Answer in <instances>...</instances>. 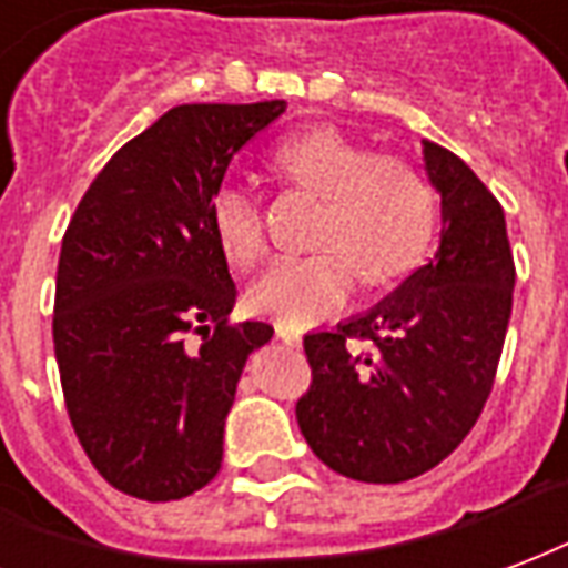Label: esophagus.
<instances>
[{
	"label": "esophagus",
	"instance_id": "34e87169",
	"mask_svg": "<svg viewBox=\"0 0 568 568\" xmlns=\"http://www.w3.org/2000/svg\"><path fill=\"white\" fill-rule=\"evenodd\" d=\"M275 335H278L281 342H287V345H300L302 335L296 329H290L287 324H275Z\"/></svg>",
	"mask_w": 568,
	"mask_h": 568
}]
</instances>
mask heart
I'll use <instances>...</instances> for the list:
<instances>
[{
    "mask_svg": "<svg viewBox=\"0 0 568 568\" xmlns=\"http://www.w3.org/2000/svg\"><path fill=\"white\" fill-rule=\"evenodd\" d=\"M272 165L290 187L324 199L308 256L268 263L247 290L251 308L281 324L308 326L345 308L359 275L387 287L424 263L436 235V190L415 163L372 153L338 130L317 126L281 144ZM211 230L233 266L266 247L263 211L247 190L223 184L211 196Z\"/></svg>",
    "mask_w": 568,
    "mask_h": 568,
    "instance_id": "b5f03b06",
    "label": "heart"
}]
</instances>
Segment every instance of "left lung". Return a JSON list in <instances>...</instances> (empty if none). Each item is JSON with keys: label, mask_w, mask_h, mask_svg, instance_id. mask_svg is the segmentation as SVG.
<instances>
[{"label": "left lung", "mask_w": 568, "mask_h": 568, "mask_svg": "<svg viewBox=\"0 0 568 568\" xmlns=\"http://www.w3.org/2000/svg\"><path fill=\"white\" fill-rule=\"evenodd\" d=\"M424 165L442 196L436 256L375 308L302 342L312 366L296 403L302 436L354 481L417 478L469 436L511 317L503 205L448 148L424 142Z\"/></svg>", "instance_id": "obj_1"}]
</instances>
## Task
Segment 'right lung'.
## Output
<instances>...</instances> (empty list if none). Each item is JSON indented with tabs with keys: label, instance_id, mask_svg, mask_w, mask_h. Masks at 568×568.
Wrapping results in <instances>:
<instances>
[{
	"label": "right lung",
	"instance_id": "right-lung-1",
	"mask_svg": "<svg viewBox=\"0 0 568 568\" xmlns=\"http://www.w3.org/2000/svg\"><path fill=\"white\" fill-rule=\"evenodd\" d=\"M284 109L272 99L165 111L74 209L53 351L74 436L120 494L184 499L221 469L244 363L275 329L230 324L235 284L209 209L230 160Z\"/></svg>",
	"mask_w": 568,
	"mask_h": 568
}]
</instances>
